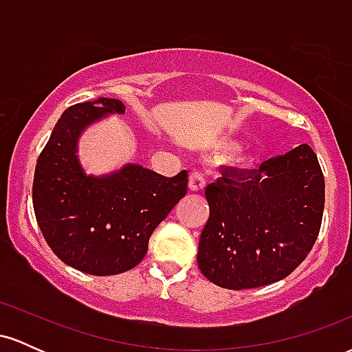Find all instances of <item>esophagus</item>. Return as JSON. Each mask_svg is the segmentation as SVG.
Instances as JSON below:
<instances>
[{
	"mask_svg": "<svg viewBox=\"0 0 352 352\" xmlns=\"http://www.w3.org/2000/svg\"><path fill=\"white\" fill-rule=\"evenodd\" d=\"M205 187V177L200 172H192L188 175V188L192 192H200Z\"/></svg>",
	"mask_w": 352,
	"mask_h": 352,
	"instance_id": "34e87169",
	"label": "esophagus"
}]
</instances>
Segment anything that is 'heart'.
Returning a JSON list of instances; mask_svg holds the SVG:
<instances>
[{"label":"heart","mask_w":352,"mask_h":352,"mask_svg":"<svg viewBox=\"0 0 352 352\" xmlns=\"http://www.w3.org/2000/svg\"><path fill=\"white\" fill-rule=\"evenodd\" d=\"M223 147H225V148H233V147H236L235 140L225 139V140H223ZM232 164L235 165V167H248L250 160H248V157H245V155H236V157H233V159H232Z\"/></svg>","instance_id":"b5f03b06"}]
</instances>
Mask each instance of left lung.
Masks as SVG:
<instances>
[{
	"label": "left lung",
	"mask_w": 352,
	"mask_h": 352,
	"mask_svg": "<svg viewBox=\"0 0 352 352\" xmlns=\"http://www.w3.org/2000/svg\"><path fill=\"white\" fill-rule=\"evenodd\" d=\"M205 197L200 272L221 288H258L286 278L308 256L321 228L324 177L316 153L301 144L256 170L221 168Z\"/></svg>",
	"instance_id": "8db88e82"
}]
</instances>
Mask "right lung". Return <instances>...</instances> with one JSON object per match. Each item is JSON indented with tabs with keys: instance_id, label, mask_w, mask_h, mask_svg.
Returning <instances> with one entry per match:
<instances>
[{
	"instance_id": "1",
	"label": "right lung",
	"mask_w": 352,
	"mask_h": 352,
	"mask_svg": "<svg viewBox=\"0 0 352 352\" xmlns=\"http://www.w3.org/2000/svg\"><path fill=\"white\" fill-rule=\"evenodd\" d=\"M109 114H125V106L99 98L66 109L39 155L33 182L44 240L60 261L94 276L139 265L153 230L184 199L188 184L187 170L168 179L137 164L87 175L78 157L79 137Z\"/></svg>"
}]
</instances>
